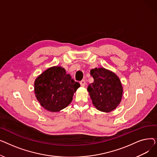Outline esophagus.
I'll return each mask as SVG.
<instances>
[{
  "mask_svg": "<svg viewBox=\"0 0 157 157\" xmlns=\"http://www.w3.org/2000/svg\"><path fill=\"white\" fill-rule=\"evenodd\" d=\"M80 85H81V86H85V85H86L85 80H84V79L81 80V81H80Z\"/></svg>",
  "mask_w": 157,
  "mask_h": 157,
  "instance_id": "1",
  "label": "esophagus"
}]
</instances>
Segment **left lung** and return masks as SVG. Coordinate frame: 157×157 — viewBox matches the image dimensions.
I'll use <instances>...</instances> for the list:
<instances>
[{"label": "left lung", "instance_id": "1", "mask_svg": "<svg viewBox=\"0 0 157 157\" xmlns=\"http://www.w3.org/2000/svg\"><path fill=\"white\" fill-rule=\"evenodd\" d=\"M94 82L87 90L96 109L109 113L120 104L123 95V87L117 74L103 67L90 71Z\"/></svg>", "mask_w": 157, "mask_h": 157}]
</instances>
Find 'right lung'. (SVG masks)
Returning <instances> with one entry per match:
<instances>
[{"mask_svg": "<svg viewBox=\"0 0 157 157\" xmlns=\"http://www.w3.org/2000/svg\"><path fill=\"white\" fill-rule=\"evenodd\" d=\"M79 86L80 84L72 79L64 68L54 66L36 79L34 92L37 101L45 109L59 112L71 104Z\"/></svg>", "mask_w": 157, "mask_h": 157, "instance_id": "1", "label": "right lung"}]
</instances>
